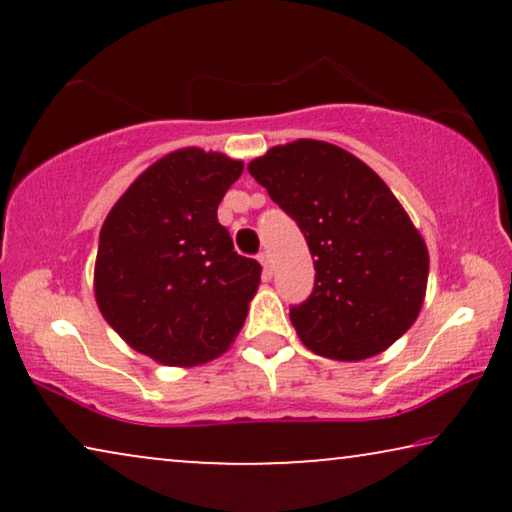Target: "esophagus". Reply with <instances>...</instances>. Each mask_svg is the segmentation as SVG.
Segmentation results:
<instances>
[{
  "instance_id": "1",
  "label": "esophagus",
  "mask_w": 512,
  "mask_h": 512,
  "mask_svg": "<svg viewBox=\"0 0 512 512\" xmlns=\"http://www.w3.org/2000/svg\"><path fill=\"white\" fill-rule=\"evenodd\" d=\"M258 261H261V265H263V275L270 277L272 275V261H270L268 251H261V254H258Z\"/></svg>"
}]
</instances>
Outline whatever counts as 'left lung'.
Returning <instances> with one entry per match:
<instances>
[{"mask_svg":"<svg viewBox=\"0 0 512 512\" xmlns=\"http://www.w3.org/2000/svg\"><path fill=\"white\" fill-rule=\"evenodd\" d=\"M247 170L298 223L314 258V289L289 312L303 345L338 361L394 345L422 310L429 251L389 186L317 139L275 146Z\"/></svg>","mask_w":512,"mask_h":512,"instance_id":"obj_1","label":"left lung"}]
</instances>
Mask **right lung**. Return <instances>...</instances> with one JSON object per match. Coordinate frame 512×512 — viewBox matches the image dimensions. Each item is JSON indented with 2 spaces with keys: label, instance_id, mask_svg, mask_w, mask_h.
Masks as SVG:
<instances>
[{
  "label": "right lung",
  "instance_id": "right-lung-1",
  "mask_svg": "<svg viewBox=\"0 0 512 512\" xmlns=\"http://www.w3.org/2000/svg\"><path fill=\"white\" fill-rule=\"evenodd\" d=\"M244 165L181 149L137 177L100 230L95 298L107 324L165 366H198L230 347L261 282L216 209Z\"/></svg>",
  "mask_w": 512,
  "mask_h": 512
}]
</instances>
